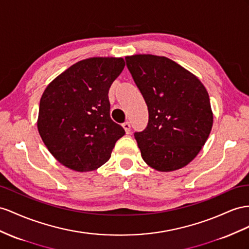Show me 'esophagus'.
<instances>
[{
	"instance_id": "esophagus-1",
	"label": "esophagus",
	"mask_w": 249,
	"mask_h": 249,
	"mask_svg": "<svg viewBox=\"0 0 249 249\" xmlns=\"http://www.w3.org/2000/svg\"><path fill=\"white\" fill-rule=\"evenodd\" d=\"M123 128H124V130H125V132L127 133V135H128V133H130V124H129V122H125V123H123Z\"/></svg>"
}]
</instances>
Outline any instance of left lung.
<instances>
[{
    "label": "left lung",
    "instance_id": "1",
    "mask_svg": "<svg viewBox=\"0 0 249 249\" xmlns=\"http://www.w3.org/2000/svg\"><path fill=\"white\" fill-rule=\"evenodd\" d=\"M126 65L148 107V124L135 138L143 160L159 171L194 160L213 127L209 95L201 81L165 56H126Z\"/></svg>",
    "mask_w": 249,
    "mask_h": 249
}]
</instances>
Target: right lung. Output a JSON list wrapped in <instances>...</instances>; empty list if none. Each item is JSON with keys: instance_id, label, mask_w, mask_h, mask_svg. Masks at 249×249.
<instances>
[{"instance_id": "1", "label": "right lung", "mask_w": 249, "mask_h": 249, "mask_svg": "<svg viewBox=\"0 0 249 249\" xmlns=\"http://www.w3.org/2000/svg\"><path fill=\"white\" fill-rule=\"evenodd\" d=\"M122 58H89L50 83L40 101L37 130L62 165L91 171L105 164L125 135L110 119L108 91L124 69Z\"/></svg>"}]
</instances>
